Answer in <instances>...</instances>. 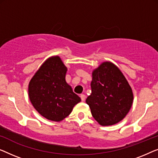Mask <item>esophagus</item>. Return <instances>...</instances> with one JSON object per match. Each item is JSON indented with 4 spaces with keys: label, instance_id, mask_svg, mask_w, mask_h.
<instances>
[{
    "label": "esophagus",
    "instance_id": "esophagus-1",
    "mask_svg": "<svg viewBox=\"0 0 158 158\" xmlns=\"http://www.w3.org/2000/svg\"><path fill=\"white\" fill-rule=\"evenodd\" d=\"M80 97H81V99L82 102H84V100H85L86 96L84 94H81V95H80Z\"/></svg>",
    "mask_w": 158,
    "mask_h": 158
}]
</instances>
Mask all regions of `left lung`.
<instances>
[{
	"label": "left lung",
	"mask_w": 158,
	"mask_h": 158,
	"mask_svg": "<svg viewBox=\"0 0 158 158\" xmlns=\"http://www.w3.org/2000/svg\"><path fill=\"white\" fill-rule=\"evenodd\" d=\"M92 94L86 99L94 118L102 126L112 125L124 118L133 102L130 84L121 71L104 62L92 73Z\"/></svg>",
	"instance_id": "1"
}]
</instances>
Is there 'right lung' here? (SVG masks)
I'll return each instance as SVG.
<instances>
[{
    "label": "right lung",
    "mask_w": 158,
    "mask_h": 158,
    "mask_svg": "<svg viewBox=\"0 0 158 158\" xmlns=\"http://www.w3.org/2000/svg\"><path fill=\"white\" fill-rule=\"evenodd\" d=\"M67 68L59 56L48 59L28 85L31 102L38 112L49 120L59 122L72 112L81 98L66 83Z\"/></svg>",
    "instance_id": "right-lung-1"
}]
</instances>
